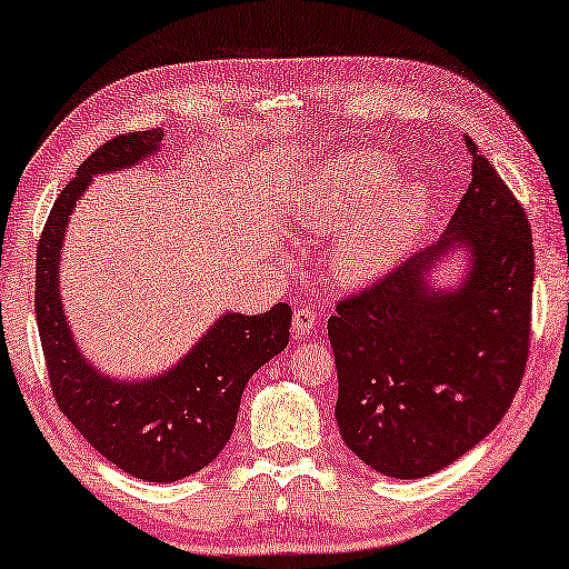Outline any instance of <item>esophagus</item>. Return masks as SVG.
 I'll use <instances>...</instances> for the list:
<instances>
[{
  "label": "esophagus",
  "instance_id": "esophagus-1",
  "mask_svg": "<svg viewBox=\"0 0 569 569\" xmlns=\"http://www.w3.org/2000/svg\"><path fill=\"white\" fill-rule=\"evenodd\" d=\"M317 325V315H315V309H307V307H299L293 311V322H291V327H293V332L296 335H309L311 332V327Z\"/></svg>",
  "mask_w": 569,
  "mask_h": 569
}]
</instances>
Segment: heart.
Masks as SVG:
<instances>
[{
    "label": "heart",
    "instance_id": "heart-1",
    "mask_svg": "<svg viewBox=\"0 0 569 569\" xmlns=\"http://www.w3.org/2000/svg\"><path fill=\"white\" fill-rule=\"evenodd\" d=\"M395 164L381 151H353L325 167L317 182L319 216L346 223L332 244V273L342 283H366L402 258L428 208L422 182L405 178L383 188Z\"/></svg>",
    "mask_w": 569,
    "mask_h": 569
}]
</instances>
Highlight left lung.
I'll list each match as a JSON object with an SVG mask.
<instances>
[{"instance_id":"1","label":"left lung","mask_w":569,"mask_h":569,"mask_svg":"<svg viewBox=\"0 0 569 569\" xmlns=\"http://www.w3.org/2000/svg\"><path fill=\"white\" fill-rule=\"evenodd\" d=\"M467 149L471 182L446 234L327 322L342 441L395 479L433 475L490 436L526 371L531 227L475 141ZM453 251L468 258L462 281L436 289L432 268Z\"/></svg>"}]
</instances>
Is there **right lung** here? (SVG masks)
<instances>
[{
  "label": "right lung",
  "mask_w": 569,
  "mask_h": 569,
  "mask_svg": "<svg viewBox=\"0 0 569 569\" xmlns=\"http://www.w3.org/2000/svg\"><path fill=\"white\" fill-rule=\"evenodd\" d=\"M162 128L123 133L79 164L61 190L38 239L36 319L46 371L59 410L94 451L147 482H174L208 467L234 430L242 391L262 363L288 346L291 307L258 317L223 315L193 350L154 379L128 381L100 373L79 353L63 317L59 266L71 211L92 174L128 170L157 154Z\"/></svg>",
  "instance_id": "add662e5"
}]
</instances>
